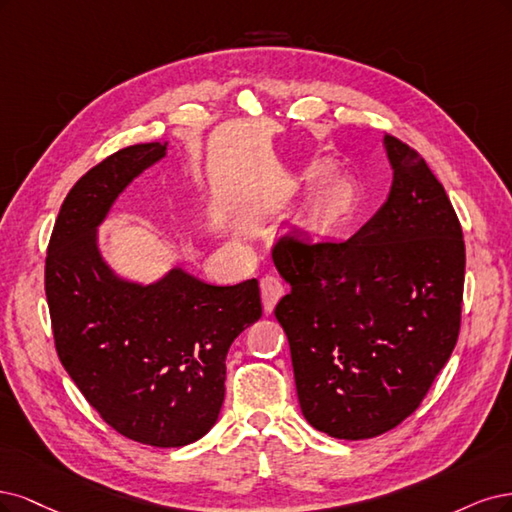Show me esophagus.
I'll return each instance as SVG.
<instances>
[{
    "mask_svg": "<svg viewBox=\"0 0 512 512\" xmlns=\"http://www.w3.org/2000/svg\"><path fill=\"white\" fill-rule=\"evenodd\" d=\"M259 287H261V302H263V310L272 312L276 302L280 300V295L285 293V283L283 278L278 274H266L259 280Z\"/></svg>",
    "mask_w": 512,
    "mask_h": 512,
    "instance_id": "34e87169",
    "label": "esophagus"
}]
</instances>
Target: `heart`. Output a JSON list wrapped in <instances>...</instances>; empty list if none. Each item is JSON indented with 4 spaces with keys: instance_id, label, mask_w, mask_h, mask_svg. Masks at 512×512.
I'll return each mask as SVG.
<instances>
[{
    "instance_id": "obj_1",
    "label": "heart",
    "mask_w": 512,
    "mask_h": 512,
    "mask_svg": "<svg viewBox=\"0 0 512 512\" xmlns=\"http://www.w3.org/2000/svg\"><path fill=\"white\" fill-rule=\"evenodd\" d=\"M351 208V193L346 191L340 183L327 187L323 195V210L327 217H342V214Z\"/></svg>"
}]
</instances>
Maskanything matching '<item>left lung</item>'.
Here are the masks:
<instances>
[{
  "label": "left lung",
  "mask_w": 512,
  "mask_h": 512,
  "mask_svg": "<svg viewBox=\"0 0 512 512\" xmlns=\"http://www.w3.org/2000/svg\"><path fill=\"white\" fill-rule=\"evenodd\" d=\"M387 202L346 240L285 234L274 266L306 421L344 440L381 436L419 408L459 336L466 246L425 159L385 134Z\"/></svg>",
  "instance_id": "8db88e82"
}]
</instances>
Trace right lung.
<instances>
[{
	"instance_id": "add662e5",
	"label": "right lung",
	"mask_w": 512,
	"mask_h": 512,
	"mask_svg": "<svg viewBox=\"0 0 512 512\" xmlns=\"http://www.w3.org/2000/svg\"><path fill=\"white\" fill-rule=\"evenodd\" d=\"M166 144H134L97 163L65 197L44 266L55 349L112 430L151 447H185L217 423L225 357L261 317L255 278L206 285L172 270L140 287L112 276L95 229Z\"/></svg>"
}]
</instances>
